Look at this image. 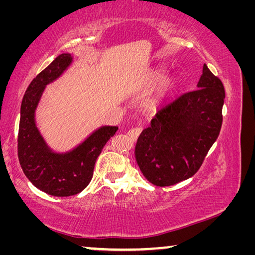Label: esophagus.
<instances>
[{
  "label": "esophagus",
  "mask_w": 255,
  "mask_h": 255,
  "mask_svg": "<svg viewBox=\"0 0 255 255\" xmlns=\"http://www.w3.org/2000/svg\"><path fill=\"white\" fill-rule=\"evenodd\" d=\"M140 132H141V128L140 127H136V128H132V129H130V130L128 131V136L131 138V139H137L138 138V136L140 135Z\"/></svg>",
  "instance_id": "obj_1"
}]
</instances>
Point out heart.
Listing matches in <instances>:
<instances>
[{"mask_svg": "<svg viewBox=\"0 0 255 255\" xmlns=\"http://www.w3.org/2000/svg\"><path fill=\"white\" fill-rule=\"evenodd\" d=\"M161 79H162V75L161 74L155 75V81H159ZM174 86H175V80L174 79H167V80H165V82H164V85H163V90H162L163 96H164V94L171 92L172 90L174 89Z\"/></svg>", "mask_w": 255, "mask_h": 255, "instance_id": "obj_1", "label": "heart"}]
</instances>
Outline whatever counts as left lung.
<instances>
[{
	"instance_id": "left-lung-1",
	"label": "left lung",
	"mask_w": 255,
	"mask_h": 255,
	"mask_svg": "<svg viewBox=\"0 0 255 255\" xmlns=\"http://www.w3.org/2000/svg\"><path fill=\"white\" fill-rule=\"evenodd\" d=\"M197 88L159 110L137 139L136 162L157 187L191 178L221 131L225 90L206 64Z\"/></svg>"
}]
</instances>
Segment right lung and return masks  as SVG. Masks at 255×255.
<instances>
[{
	"label": "right lung",
	"mask_w": 255,
	"mask_h": 255,
	"mask_svg": "<svg viewBox=\"0 0 255 255\" xmlns=\"http://www.w3.org/2000/svg\"><path fill=\"white\" fill-rule=\"evenodd\" d=\"M72 63L71 54L57 56L29 84L21 103L18 136L20 165L34 187L55 197L77 195L88 187L103 146L118 130L117 126H101L74 148L62 153L55 152L46 143L36 124L37 107L46 86L62 76Z\"/></svg>",
	"instance_id": "right-lung-1"
}]
</instances>
